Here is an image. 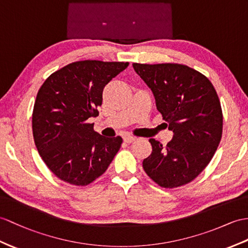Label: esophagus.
<instances>
[{
    "mask_svg": "<svg viewBox=\"0 0 248 248\" xmlns=\"http://www.w3.org/2000/svg\"><path fill=\"white\" fill-rule=\"evenodd\" d=\"M123 140H124L125 143H131V142H134V141L136 140V138L132 137V136L127 135V136H125V137L123 138Z\"/></svg>",
    "mask_w": 248,
    "mask_h": 248,
    "instance_id": "obj_1",
    "label": "esophagus"
}]
</instances>
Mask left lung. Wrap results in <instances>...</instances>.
Segmentation results:
<instances>
[{
    "label": "left lung",
    "instance_id": "1",
    "mask_svg": "<svg viewBox=\"0 0 248 248\" xmlns=\"http://www.w3.org/2000/svg\"><path fill=\"white\" fill-rule=\"evenodd\" d=\"M132 66L152 89L156 109L173 132L166 146L149 139L153 153L143 161L144 170L164 188L189 183L208 165L221 141L223 114L216 89L206 77L186 65Z\"/></svg>",
    "mask_w": 248,
    "mask_h": 248
}]
</instances>
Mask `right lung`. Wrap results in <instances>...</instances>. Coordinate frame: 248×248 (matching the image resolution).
I'll return each instance as SVG.
<instances>
[{
  "instance_id": "1",
  "label": "right lung",
  "mask_w": 248,
  "mask_h": 248,
  "mask_svg": "<svg viewBox=\"0 0 248 248\" xmlns=\"http://www.w3.org/2000/svg\"><path fill=\"white\" fill-rule=\"evenodd\" d=\"M128 62L78 61L46 78L32 111L35 146L50 171L66 183L86 186L103 174L123 140L106 138L87 122L99 116L104 87Z\"/></svg>"
}]
</instances>
